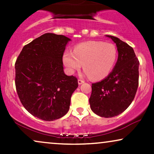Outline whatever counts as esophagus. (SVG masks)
I'll return each instance as SVG.
<instances>
[{
	"label": "esophagus",
	"mask_w": 154,
	"mask_h": 154,
	"mask_svg": "<svg viewBox=\"0 0 154 154\" xmlns=\"http://www.w3.org/2000/svg\"><path fill=\"white\" fill-rule=\"evenodd\" d=\"M78 83H79V85H81V84H84V80H82V79H79V80H78Z\"/></svg>",
	"instance_id": "1"
}]
</instances>
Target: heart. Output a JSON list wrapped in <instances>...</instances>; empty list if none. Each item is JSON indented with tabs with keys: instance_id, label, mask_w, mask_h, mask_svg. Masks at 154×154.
Wrapping results in <instances>:
<instances>
[{
	"instance_id": "obj_1",
	"label": "heart",
	"mask_w": 154,
	"mask_h": 154,
	"mask_svg": "<svg viewBox=\"0 0 154 154\" xmlns=\"http://www.w3.org/2000/svg\"><path fill=\"white\" fill-rule=\"evenodd\" d=\"M117 56V48L112 43L88 41L77 45L73 52H65L63 61L70 73L80 70L84 64L85 74L92 80L99 81L111 73Z\"/></svg>"
}]
</instances>
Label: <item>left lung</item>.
<instances>
[{
	"instance_id": "obj_1",
	"label": "left lung",
	"mask_w": 154,
	"mask_h": 154,
	"mask_svg": "<svg viewBox=\"0 0 154 154\" xmlns=\"http://www.w3.org/2000/svg\"><path fill=\"white\" fill-rule=\"evenodd\" d=\"M106 36L116 44L118 58L107 77L92 84L89 104L94 112L107 118L123 112L134 99L138 86L139 61L127 43L114 36Z\"/></svg>"
}]
</instances>
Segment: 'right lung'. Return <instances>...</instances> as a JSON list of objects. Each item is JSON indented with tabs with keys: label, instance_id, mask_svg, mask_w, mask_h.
Wrapping results in <instances>:
<instances>
[{
	"label": "right lung",
	"instance_id": "right-lung-1",
	"mask_svg": "<svg viewBox=\"0 0 154 154\" xmlns=\"http://www.w3.org/2000/svg\"><path fill=\"white\" fill-rule=\"evenodd\" d=\"M70 39L46 33L23 47L15 63V84L24 108L37 118L53 121L64 116L78 79L63 70V56Z\"/></svg>",
	"mask_w": 154,
	"mask_h": 154
}]
</instances>
